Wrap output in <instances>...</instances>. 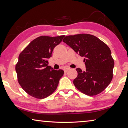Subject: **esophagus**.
Masks as SVG:
<instances>
[{
    "instance_id": "34e87169",
    "label": "esophagus",
    "mask_w": 128,
    "mask_h": 128,
    "mask_svg": "<svg viewBox=\"0 0 128 128\" xmlns=\"http://www.w3.org/2000/svg\"><path fill=\"white\" fill-rule=\"evenodd\" d=\"M69 69H70V68H68V67H66V68H64L63 69V70L65 72H68Z\"/></svg>"
}]
</instances>
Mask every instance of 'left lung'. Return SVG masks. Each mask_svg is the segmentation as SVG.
Masks as SVG:
<instances>
[{
    "label": "left lung",
    "instance_id": "8db88e82",
    "mask_svg": "<svg viewBox=\"0 0 128 128\" xmlns=\"http://www.w3.org/2000/svg\"><path fill=\"white\" fill-rule=\"evenodd\" d=\"M62 41L84 57L86 68L85 70L76 69L78 75L73 80L76 88L89 96L102 92L113 77L114 60L107 45L88 34L66 36Z\"/></svg>",
    "mask_w": 128,
    "mask_h": 128
}]
</instances>
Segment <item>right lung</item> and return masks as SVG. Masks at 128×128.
<instances>
[{"instance_id": "add662e5", "label": "right lung", "mask_w": 128, "mask_h": 128, "mask_svg": "<svg viewBox=\"0 0 128 128\" xmlns=\"http://www.w3.org/2000/svg\"><path fill=\"white\" fill-rule=\"evenodd\" d=\"M64 36H39L20 53L16 65L17 79L21 88L30 96L45 98L57 88L64 70H54L48 66V59Z\"/></svg>"}]
</instances>
